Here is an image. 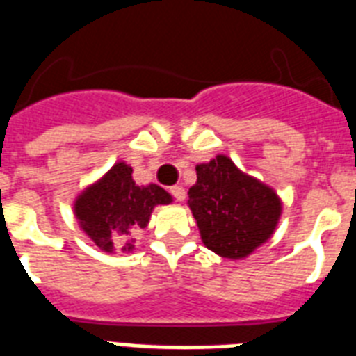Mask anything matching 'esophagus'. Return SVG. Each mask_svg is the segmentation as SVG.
<instances>
[{"label": "esophagus", "instance_id": "esophagus-1", "mask_svg": "<svg viewBox=\"0 0 356 356\" xmlns=\"http://www.w3.org/2000/svg\"><path fill=\"white\" fill-rule=\"evenodd\" d=\"M170 193H172L175 201H184V197H186V192H184V188L181 184H175V186L170 188Z\"/></svg>", "mask_w": 356, "mask_h": 356}]
</instances>
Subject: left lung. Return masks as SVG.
<instances>
[{
  "label": "left lung",
  "mask_w": 356,
  "mask_h": 356,
  "mask_svg": "<svg viewBox=\"0 0 356 356\" xmlns=\"http://www.w3.org/2000/svg\"><path fill=\"white\" fill-rule=\"evenodd\" d=\"M188 204L201 239L212 252L239 259L273 236L282 203L278 195L236 168L225 155L199 164Z\"/></svg>",
  "instance_id": "8db88e82"
}]
</instances>
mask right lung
Listing matches in <instances>:
<instances>
[{
	"label": "right lung",
	"instance_id": "right-lung-1",
	"mask_svg": "<svg viewBox=\"0 0 356 356\" xmlns=\"http://www.w3.org/2000/svg\"><path fill=\"white\" fill-rule=\"evenodd\" d=\"M131 173L128 164L117 163L74 204L83 232L106 252L115 247L133 250L135 234L148 227L153 207L172 201V195L157 184L137 186Z\"/></svg>",
	"mask_w": 356,
	"mask_h": 356
}]
</instances>
